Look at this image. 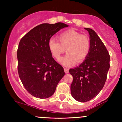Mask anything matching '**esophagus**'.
I'll return each mask as SVG.
<instances>
[{"instance_id":"34e87169","label":"esophagus","mask_w":122,"mask_h":122,"mask_svg":"<svg viewBox=\"0 0 122 122\" xmlns=\"http://www.w3.org/2000/svg\"><path fill=\"white\" fill-rule=\"evenodd\" d=\"M64 71H65V72H66V74L68 73V72H69V69H68V68H64Z\"/></svg>"}]
</instances>
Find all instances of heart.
Wrapping results in <instances>:
<instances>
[{"label":"heart","instance_id":"heart-1","mask_svg":"<svg viewBox=\"0 0 122 122\" xmlns=\"http://www.w3.org/2000/svg\"><path fill=\"white\" fill-rule=\"evenodd\" d=\"M58 41L50 39L48 48L52 56L60 61L66 50L67 54L61 60L62 66L69 67L84 61L91 48L90 39L74 29L65 30L58 36Z\"/></svg>","mask_w":122,"mask_h":122}]
</instances>
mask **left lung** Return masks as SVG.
<instances>
[{"instance_id": "1", "label": "left lung", "mask_w": 122, "mask_h": 122, "mask_svg": "<svg viewBox=\"0 0 122 122\" xmlns=\"http://www.w3.org/2000/svg\"><path fill=\"white\" fill-rule=\"evenodd\" d=\"M85 29L90 35V53L78 67L69 70L73 77L71 95L80 102H88L99 94L104 87L110 68V55L105 45L93 29Z\"/></svg>"}]
</instances>
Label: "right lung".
<instances>
[{"label": "right lung", "instance_id": "1", "mask_svg": "<svg viewBox=\"0 0 122 122\" xmlns=\"http://www.w3.org/2000/svg\"><path fill=\"white\" fill-rule=\"evenodd\" d=\"M67 26L61 22L42 23L31 29L19 42L17 51L19 78L28 93L35 97H51L64 76L63 67L52 56L48 42L55 33Z\"/></svg>", "mask_w": 122, "mask_h": 122}]
</instances>
